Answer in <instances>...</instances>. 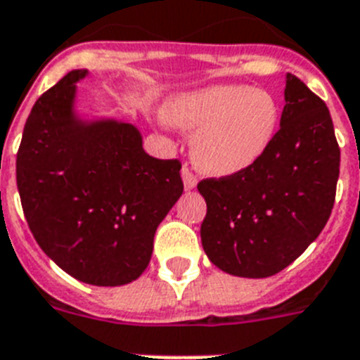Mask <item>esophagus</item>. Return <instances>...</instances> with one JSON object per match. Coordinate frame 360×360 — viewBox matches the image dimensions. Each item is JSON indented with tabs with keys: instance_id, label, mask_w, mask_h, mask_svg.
<instances>
[{
	"instance_id": "esophagus-1",
	"label": "esophagus",
	"mask_w": 360,
	"mask_h": 360,
	"mask_svg": "<svg viewBox=\"0 0 360 360\" xmlns=\"http://www.w3.org/2000/svg\"><path fill=\"white\" fill-rule=\"evenodd\" d=\"M181 175H183V183H185V188H194L198 185V177L194 175V172L190 170L188 166H183V170H181Z\"/></svg>"
}]
</instances>
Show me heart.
I'll list each match as a JSON object with an SVG mask.
<instances>
[{"label": "heart", "mask_w": 360, "mask_h": 360, "mask_svg": "<svg viewBox=\"0 0 360 360\" xmlns=\"http://www.w3.org/2000/svg\"><path fill=\"white\" fill-rule=\"evenodd\" d=\"M168 120L192 139V157L212 175L248 170L268 151L279 125L277 99L264 89L216 84L168 103Z\"/></svg>", "instance_id": "b5f03b06"}]
</instances>
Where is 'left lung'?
<instances>
[{
	"mask_svg": "<svg viewBox=\"0 0 360 360\" xmlns=\"http://www.w3.org/2000/svg\"><path fill=\"white\" fill-rule=\"evenodd\" d=\"M338 170L329 109L302 79L286 74L281 127L261 160L198 183L207 201L201 244L210 262L253 279L285 270L326 227Z\"/></svg>",
	"mask_w": 360,
	"mask_h": 360,
	"instance_id": "1",
	"label": "left lung"
}]
</instances>
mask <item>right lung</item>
<instances>
[{
    "label": "right lung",
    "mask_w": 360,
    "mask_h": 360,
    "mask_svg": "<svg viewBox=\"0 0 360 360\" xmlns=\"http://www.w3.org/2000/svg\"><path fill=\"white\" fill-rule=\"evenodd\" d=\"M84 75L74 70L37 99L16 183L29 229L58 268L89 285H127L148 268L155 231L183 194L181 162L146 153L134 125L77 118Z\"/></svg>",
    "instance_id": "add662e5"
}]
</instances>
